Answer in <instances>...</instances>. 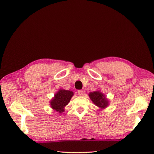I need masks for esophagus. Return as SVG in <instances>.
Here are the masks:
<instances>
[{
	"label": "esophagus",
	"instance_id": "obj_1",
	"mask_svg": "<svg viewBox=\"0 0 154 154\" xmlns=\"http://www.w3.org/2000/svg\"><path fill=\"white\" fill-rule=\"evenodd\" d=\"M78 94L79 96H83V91L82 90H79L78 91Z\"/></svg>",
	"mask_w": 154,
	"mask_h": 154
}]
</instances>
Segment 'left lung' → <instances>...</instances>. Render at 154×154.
Masks as SVG:
<instances>
[{
    "mask_svg": "<svg viewBox=\"0 0 154 154\" xmlns=\"http://www.w3.org/2000/svg\"><path fill=\"white\" fill-rule=\"evenodd\" d=\"M89 97L94 105L100 109L98 110L106 109L109 105V100L107 99L105 94H103L100 90L89 93Z\"/></svg>",
    "mask_w": 154,
    "mask_h": 154,
    "instance_id": "1",
    "label": "left lung"
}]
</instances>
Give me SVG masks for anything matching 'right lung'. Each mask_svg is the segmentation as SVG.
Returning <instances> with one entry per match:
<instances>
[{
    "instance_id": "right-lung-1",
    "label": "right lung",
    "mask_w": 154,
    "mask_h": 154,
    "mask_svg": "<svg viewBox=\"0 0 154 154\" xmlns=\"http://www.w3.org/2000/svg\"><path fill=\"white\" fill-rule=\"evenodd\" d=\"M74 93L71 91L59 89L55 94L54 97L50 100V106L54 111L61 114L65 111V107L70 102V100L73 96Z\"/></svg>"
}]
</instances>
